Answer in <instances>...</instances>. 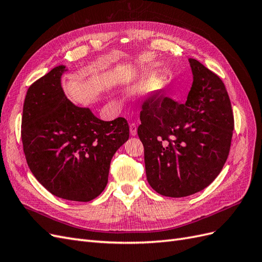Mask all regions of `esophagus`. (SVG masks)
Instances as JSON below:
<instances>
[{"label":"esophagus","mask_w":262,"mask_h":262,"mask_svg":"<svg viewBox=\"0 0 262 262\" xmlns=\"http://www.w3.org/2000/svg\"><path fill=\"white\" fill-rule=\"evenodd\" d=\"M130 133H131V136H137L138 126H137L136 123H131L130 124Z\"/></svg>","instance_id":"esophagus-1"}]
</instances>
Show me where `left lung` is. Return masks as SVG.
I'll return each mask as SVG.
<instances>
[{"label":"left lung","instance_id":"1","mask_svg":"<svg viewBox=\"0 0 262 262\" xmlns=\"http://www.w3.org/2000/svg\"><path fill=\"white\" fill-rule=\"evenodd\" d=\"M189 63L193 83L187 101L156 92L144 98L140 113L146 178L165 196H187L208 187L232 143L234 115L223 81L199 61Z\"/></svg>","mask_w":262,"mask_h":262}]
</instances>
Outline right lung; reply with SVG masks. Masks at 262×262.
Returning <instances> with one entry per match:
<instances>
[{
    "label": "right lung",
    "instance_id": "add662e5",
    "mask_svg": "<svg viewBox=\"0 0 262 262\" xmlns=\"http://www.w3.org/2000/svg\"><path fill=\"white\" fill-rule=\"evenodd\" d=\"M63 66L29 86L23 107L21 142L28 167L52 194L89 202L107 185L112 158L129 139L124 118L102 121L72 104L61 87Z\"/></svg>",
    "mask_w": 262,
    "mask_h": 262
}]
</instances>
